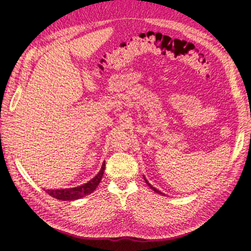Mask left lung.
Segmentation results:
<instances>
[{
	"mask_svg": "<svg viewBox=\"0 0 251 251\" xmlns=\"http://www.w3.org/2000/svg\"><path fill=\"white\" fill-rule=\"evenodd\" d=\"M144 180H146V182H147V184H148V185H149V186H150V187H151V189H153V191H155V192H156V193H158V194H160V195H163V194H162V193H161V192H159V191H158V189H157V188H155V187H154V186H151V184H150V183H149V181H148V180H147V179H146V178H144Z\"/></svg>",
	"mask_w": 251,
	"mask_h": 251,
	"instance_id": "8db88e82",
	"label": "left lung"
}]
</instances>
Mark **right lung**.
<instances>
[{
	"label": "right lung",
	"mask_w": 251,
	"mask_h": 251,
	"mask_svg": "<svg viewBox=\"0 0 251 251\" xmlns=\"http://www.w3.org/2000/svg\"><path fill=\"white\" fill-rule=\"evenodd\" d=\"M104 166H105V163L103 162L100 173H98L93 179H91L86 184H82L80 186L72 187V188L46 189L45 192L49 194L51 197H53V198H56L58 200H63V201H73V200L80 199L82 197H85L95 191V188L97 187L98 184H100V182L102 178Z\"/></svg>",
	"instance_id": "right-lung-1"
}]
</instances>
